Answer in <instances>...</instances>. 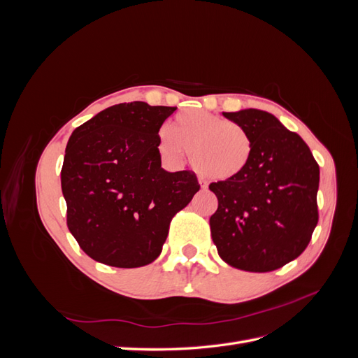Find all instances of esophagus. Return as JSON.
Masks as SVG:
<instances>
[{"label":"esophagus","instance_id":"1","mask_svg":"<svg viewBox=\"0 0 358 358\" xmlns=\"http://www.w3.org/2000/svg\"><path fill=\"white\" fill-rule=\"evenodd\" d=\"M199 183H200V187H201V189H208V182L206 180H199Z\"/></svg>","mask_w":358,"mask_h":358}]
</instances>
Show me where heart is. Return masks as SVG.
<instances>
[{
    "mask_svg": "<svg viewBox=\"0 0 358 358\" xmlns=\"http://www.w3.org/2000/svg\"><path fill=\"white\" fill-rule=\"evenodd\" d=\"M188 150L200 175L231 180L248 167L254 142L239 124L203 110H185L173 117L170 129H159L158 152L171 164H180Z\"/></svg>",
    "mask_w": 358,
    "mask_h": 358,
    "instance_id": "heart-1",
    "label": "heart"
}]
</instances>
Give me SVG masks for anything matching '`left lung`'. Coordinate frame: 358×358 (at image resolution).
I'll return each instance as SVG.
<instances>
[{
    "mask_svg": "<svg viewBox=\"0 0 358 358\" xmlns=\"http://www.w3.org/2000/svg\"><path fill=\"white\" fill-rule=\"evenodd\" d=\"M251 134V161L239 178L209 185L218 199L212 241L229 266L272 272L305 251L318 224L320 167L303 138L272 113L222 112Z\"/></svg>",
    "mask_w": 358,
    "mask_h": 358,
    "instance_id": "8db88e82",
    "label": "left lung"
}]
</instances>
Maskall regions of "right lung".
Listing matches in <instances>:
<instances>
[{
	"label": "right lung",
	"mask_w": 358,
	"mask_h": 358,
	"mask_svg": "<svg viewBox=\"0 0 358 358\" xmlns=\"http://www.w3.org/2000/svg\"><path fill=\"white\" fill-rule=\"evenodd\" d=\"M175 110L121 103L71 133L61 170L67 225L95 262L122 268L152 263L171 218L200 189L194 173L161 167L158 131Z\"/></svg>",
	"instance_id": "right-lung-1"
}]
</instances>
